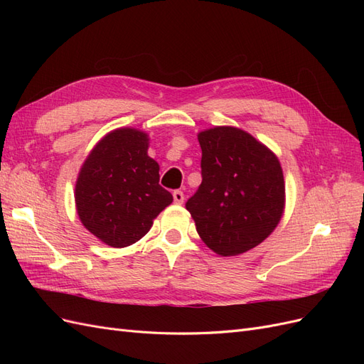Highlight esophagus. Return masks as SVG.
<instances>
[{
    "instance_id": "obj_1",
    "label": "esophagus",
    "mask_w": 364,
    "mask_h": 364,
    "mask_svg": "<svg viewBox=\"0 0 364 364\" xmlns=\"http://www.w3.org/2000/svg\"><path fill=\"white\" fill-rule=\"evenodd\" d=\"M173 199H174V203L182 205L183 200H185V196H183V193H182L181 190H176V191L173 193Z\"/></svg>"
}]
</instances>
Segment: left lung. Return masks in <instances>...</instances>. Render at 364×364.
Instances as JSON below:
<instances>
[{"label":"left lung","mask_w":364,"mask_h":364,"mask_svg":"<svg viewBox=\"0 0 364 364\" xmlns=\"http://www.w3.org/2000/svg\"><path fill=\"white\" fill-rule=\"evenodd\" d=\"M202 183L186 202L203 243L222 257L258 246L278 226L285 185L277 155L247 132L218 126L197 135Z\"/></svg>","instance_id":"1"}]
</instances>
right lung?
Returning <instances> with one entry per match:
<instances>
[{"label": "right lung", "instance_id": "1", "mask_svg": "<svg viewBox=\"0 0 364 364\" xmlns=\"http://www.w3.org/2000/svg\"><path fill=\"white\" fill-rule=\"evenodd\" d=\"M147 149V134L121 127L98 141L82 165L75 182L77 214L107 246L136 243L173 202L159 185V165Z\"/></svg>", "mask_w": 364, "mask_h": 364}]
</instances>
